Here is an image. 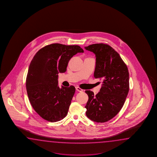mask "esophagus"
I'll use <instances>...</instances> for the list:
<instances>
[{
    "instance_id": "1",
    "label": "esophagus",
    "mask_w": 157,
    "mask_h": 157,
    "mask_svg": "<svg viewBox=\"0 0 157 157\" xmlns=\"http://www.w3.org/2000/svg\"><path fill=\"white\" fill-rule=\"evenodd\" d=\"M76 90L78 91H79V92H82V91H83V90H82L81 88H80V87H76Z\"/></svg>"
}]
</instances>
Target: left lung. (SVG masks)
<instances>
[{
  "mask_svg": "<svg viewBox=\"0 0 157 157\" xmlns=\"http://www.w3.org/2000/svg\"><path fill=\"white\" fill-rule=\"evenodd\" d=\"M85 48L95 54L94 76L103 80L97 95L85 91L89 97L86 114L94 122H105L115 117L124 106L130 87L129 72L120 54L109 45L94 44Z\"/></svg>",
  "mask_w": 157,
  "mask_h": 157,
  "instance_id": "1",
  "label": "left lung"
}]
</instances>
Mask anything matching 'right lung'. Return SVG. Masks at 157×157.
<instances>
[{
  "mask_svg": "<svg viewBox=\"0 0 157 157\" xmlns=\"http://www.w3.org/2000/svg\"><path fill=\"white\" fill-rule=\"evenodd\" d=\"M83 52L78 45L54 43L42 48L34 56L27 75V93L33 109L45 120L54 122L67 116L75 87L60 88L58 74L66 71L74 55Z\"/></svg>",
  "mask_w": 157,
  "mask_h": 157,
  "instance_id": "1",
  "label": "right lung"
}]
</instances>
